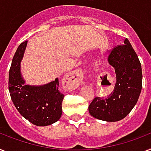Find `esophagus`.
Listing matches in <instances>:
<instances>
[{
	"instance_id": "obj_1",
	"label": "esophagus",
	"mask_w": 151,
	"mask_h": 151,
	"mask_svg": "<svg viewBox=\"0 0 151 151\" xmlns=\"http://www.w3.org/2000/svg\"><path fill=\"white\" fill-rule=\"evenodd\" d=\"M83 79V73L81 69H77L70 72L65 80L63 82V86L65 90H75L81 83Z\"/></svg>"
}]
</instances>
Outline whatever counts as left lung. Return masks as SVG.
I'll use <instances>...</instances> for the list:
<instances>
[{"instance_id":"obj_1","label":"left lung","mask_w":151,"mask_h":151,"mask_svg":"<svg viewBox=\"0 0 151 151\" xmlns=\"http://www.w3.org/2000/svg\"><path fill=\"white\" fill-rule=\"evenodd\" d=\"M113 48L108 57L115 69V87L106 99L96 97L88 107L93 117L107 122L122 120L137 103L142 90V67L128 38Z\"/></svg>"}]
</instances>
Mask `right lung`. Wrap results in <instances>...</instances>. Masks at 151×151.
Segmentation results:
<instances>
[{
	"mask_svg": "<svg viewBox=\"0 0 151 151\" xmlns=\"http://www.w3.org/2000/svg\"><path fill=\"white\" fill-rule=\"evenodd\" d=\"M27 41L17 48L9 75V90L12 101L19 113L37 126H47L57 122L62 114L64 94L59 91L58 78L49 83L25 85L21 73L23 59Z\"/></svg>",
	"mask_w": 151,
	"mask_h": 151,
	"instance_id": "1",
	"label": "right lung"
}]
</instances>
